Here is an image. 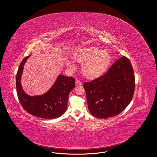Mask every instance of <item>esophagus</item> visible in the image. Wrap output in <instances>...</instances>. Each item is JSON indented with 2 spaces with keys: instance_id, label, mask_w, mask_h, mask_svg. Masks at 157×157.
I'll return each mask as SVG.
<instances>
[{
  "instance_id": "esophagus-1",
  "label": "esophagus",
  "mask_w": 157,
  "mask_h": 157,
  "mask_svg": "<svg viewBox=\"0 0 157 157\" xmlns=\"http://www.w3.org/2000/svg\"><path fill=\"white\" fill-rule=\"evenodd\" d=\"M75 82H76V85H82V82L80 81L79 80H78V79H76V80L75 81Z\"/></svg>"
}]
</instances>
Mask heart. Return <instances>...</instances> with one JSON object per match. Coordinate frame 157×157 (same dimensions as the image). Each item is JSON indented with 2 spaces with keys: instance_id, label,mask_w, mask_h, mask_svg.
<instances>
[{
  "instance_id": "obj_1",
  "label": "heart",
  "mask_w": 157,
  "mask_h": 157,
  "mask_svg": "<svg viewBox=\"0 0 157 157\" xmlns=\"http://www.w3.org/2000/svg\"><path fill=\"white\" fill-rule=\"evenodd\" d=\"M73 56L75 61L82 63V73L90 79H95L103 75L111 61L108 52L101 51L95 46L78 49L74 53ZM67 64L71 68L74 67L69 60L67 61Z\"/></svg>"
}]
</instances>
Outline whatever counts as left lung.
Segmentation results:
<instances>
[{"instance_id": "8db88e82", "label": "left lung", "mask_w": 157, "mask_h": 157, "mask_svg": "<svg viewBox=\"0 0 157 157\" xmlns=\"http://www.w3.org/2000/svg\"><path fill=\"white\" fill-rule=\"evenodd\" d=\"M83 87L90 113L98 118L118 115L131 102L135 76L130 60L123 56L101 77L85 82Z\"/></svg>"}]
</instances>
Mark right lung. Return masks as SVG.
<instances>
[{"label": "right lung", "instance_id": "1", "mask_svg": "<svg viewBox=\"0 0 157 157\" xmlns=\"http://www.w3.org/2000/svg\"><path fill=\"white\" fill-rule=\"evenodd\" d=\"M29 57L23 59L16 74V91L19 102L23 109L32 115L44 119L57 118L67 108L69 94L75 88V79L59 75L52 88L45 94L29 96L23 91L21 83L23 67Z\"/></svg>", "mask_w": 157, "mask_h": 157}]
</instances>
